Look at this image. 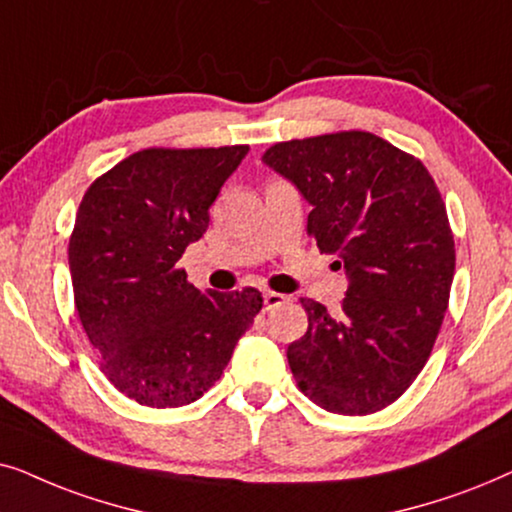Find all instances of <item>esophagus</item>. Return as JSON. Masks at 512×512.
Returning <instances> with one entry per match:
<instances>
[{
  "label": "esophagus",
  "instance_id": "1",
  "mask_svg": "<svg viewBox=\"0 0 512 512\" xmlns=\"http://www.w3.org/2000/svg\"><path fill=\"white\" fill-rule=\"evenodd\" d=\"M285 302H288V297L281 295V292H271V290L264 292V309L267 311H274Z\"/></svg>",
  "mask_w": 512,
  "mask_h": 512
}]
</instances>
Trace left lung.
Listing matches in <instances>:
<instances>
[{
    "label": "left lung",
    "instance_id": "obj_1",
    "mask_svg": "<svg viewBox=\"0 0 512 512\" xmlns=\"http://www.w3.org/2000/svg\"><path fill=\"white\" fill-rule=\"evenodd\" d=\"M262 161L311 203L309 236L349 278L339 316L302 299L292 377L327 412L384 410L424 370L445 318L456 262L445 201L424 163L365 131L278 142Z\"/></svg>",
    "mask_w": 512,
    "mask_h": 512
}]
</instances>
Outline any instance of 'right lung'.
<instances>
[{"label":"right lung","instance_id":"1","mask_svg":"<svg viewBox=\"0 0 512 512\" xmlns=\"http://www.w3.org/2000/svg\"><path fill=\"white\" fill-rule=\"evenodd\" d=\"M248 149H142L81 199L67 250L74 306L100 370L135 403L199 400L262 309L260 290L201 292L177 269Z\"/></svg>","mask_w":512,"mask_h":512}]
</instances>
